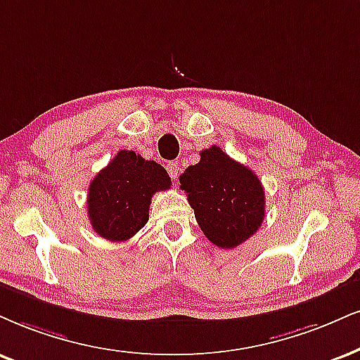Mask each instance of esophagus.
Listing matches in <instances>:
<instances>
[{
	"instance_id": "1",
	"label": "esophagus",
	"mask_w": 360,
	"mask_h": 360,
	"mask_svg": "<svg viewBox=\"0 0 360 360\" xmlns=\"http://www.w3.org/2000/svg\"><path fill=\"white\" fill-rule=\"evenodd\" d=\"M167 172H168V175L172 176V180L175 181L176 179H179V163L176 162H168L167 163Z\"/></svg>"
}]
</instances>
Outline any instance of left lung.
<instances>
[{"instance_id": "left-lung-1", "label": "left lung", "mask_w": 360, "mask_h": 360, "mask_svg": "<svg viewBox=\"0 0 360 360\" xmlns=\"http://www.w3.org/2000/svg\"><path fill=\"white\" fill-rule=\"evenodd\" d=\"M180 188L203 235L220 248L240 245L264 221L265 192L255 172L217 145L202 150L200 162L181 173Z\"/></svg>"}]
</instances>
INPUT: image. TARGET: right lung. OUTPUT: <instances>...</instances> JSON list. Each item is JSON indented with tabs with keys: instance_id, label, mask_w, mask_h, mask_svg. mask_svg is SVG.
I'll return each instance as SVG.
<instances>
[{
	"instance_id": "add662e5",
	"label": "right lung",
	"mask_w": 360,
	"mask_h": 360,
	"mask_svg": "<svg viewBox=\"0 0 360 360\" xmlns=\"http://www.w3.org/2000/svg\"><path fill=\"white\" fill-rule=\"evenodd\" d=\"M172 185L165 168L131 150H122L88 188L93 230L112 242H125L145 227L152 197Z\"/></svg>"
}]
</instances>
